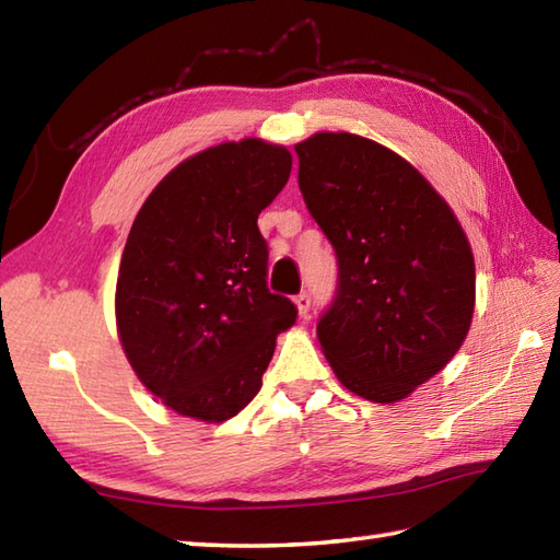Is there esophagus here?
<instances>
[{"instance_id":"obj_1","label":"esophagus","mask_w":560,"mask_h":560,"mask_svg":"<svg viewBox=\"0 0 560 560\" xmlns=\"http://www.w3.org/2000/svg\"><path fill=\"white\" fill-rule=\"evenodd\" d=\"M295 307H299L301 317H307V313H311V295H307V293L295 295Z\"/></svg>"}]
</instances>
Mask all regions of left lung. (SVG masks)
I'll list each match as a JSON object with an SVG mask.
<instances>
[{
  "label": "left lung",
  "instance_id": "1",
  "mask_svg": "<svg viewBox=\"0 0 560 560\" xmlns=\"http://www.w3.org/2000/svg\"><path fill=\"white\" fill-rule=\"evenodd\" d=\"M295 153L307 211L339 259L319 347L353 395L407 399L471 327L477 269L467 233L433 185L373 139L317 132Z\"/></svg>",
  "mask_w": 560,
  "mask_h": 560
}]
</instances>
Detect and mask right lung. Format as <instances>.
<instances>
[{"label":"right lung","instance_id":"right-lung-1","mask_svg":"<svg viewBox=\"0 0 560 560\" xmlns=\"http://www.w3.org/2000/svg\"><path fill=\"white\" fill-rule=\"evenodd\" d=\"M291 151L247 137L209 147L153 187L117 271L122 351L151 395L221 423L261 387L295 305L267 289L257 217L291 175Z\"/></svg>","mask_w":560,"mask_h":560}]
</instances>
